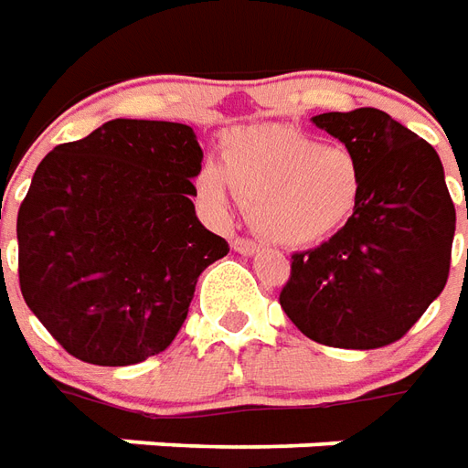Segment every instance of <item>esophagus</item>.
Listing matches in <instances>:
<instances>
[{
	"label": "esophagus",
	"mask_w": 468,
	"mask_h": 468,
	"mask_svg": "<svg viewBox=\"0 0 468 468\" xmlns=\"http://www.w3.org/2000/svg\"><path fill=\"white\" fill-rule=\"evenodd\" d=\"M231 247L234 251H239V254H257L260 251V244L251 239H244V237H237V239L231 241Z\"/></svg>",
	"instance_id": "obj_1"
}]
</instances>
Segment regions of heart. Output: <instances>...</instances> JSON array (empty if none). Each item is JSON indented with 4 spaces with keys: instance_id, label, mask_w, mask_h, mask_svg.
Returning <instances> with one entry per match:
<instances>
[{
    "instance_id": "b5f03b06",
    "label": "heart",
    "mask_w": 468,
    "mask_h": 468,
    "mask_svg": "<svg viewBox=\"0 0 468 468\" xmlns=\"http://www.w3.org/2000/svg\"><path fill=\"white\" fill-rule=\"evenodd\" d=\"M198 188L218 208L239 197L270 241L310 247L333 237L356 214L363 168L353 151L324 145L300 128L254 125L224 138L221 165H204Z\"/></svg>"
}]
</instances>
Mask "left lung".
<instances>
[{
  "instance_id": "1",
  "label": "left lung",
  "mask_w": 468,
  "mask_h": 468,
  "mask_svg": "<svg viewBox=\"0 0 468 468\" xmlns=\"http://www.w3.org/2000/svg\"><path fill=\"white\" fill-rule=\"evenodd\" d=\"M313 122L356 154L363 197L333 239L292 254L282 310L320 346H390L449 280L456 208L443 165L433 145L378 108L323 112Z\"/></svg>"
}]
</instances>
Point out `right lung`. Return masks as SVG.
<instances>
[{
	"label": "right lung",
	"instance_id": "right-lung-1",
	"mask_svg": "<svg viewBox=\"0 0 468 468\" xmlns=\"http://www.w3.org/2000/svg\"><path fill=\"white\" fill-rule=\"evenodd\" d=\"M201 158L194 128L128 118L42 158L16 214L19 290L69 356L135 366L174 343L229 251L191 201Z\"/></svg>",
	"mask_w": 468,
	"mask_h": 468
}]
</instances>
